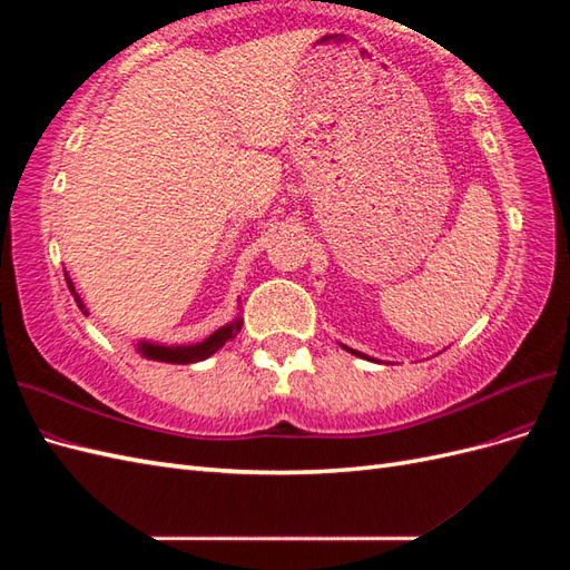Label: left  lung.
<instances>
[{"label":"left lung","mask_w":570,"mask_h":570,"mask_svg":"<svg viewBox=\"0 0 570 570\" xmlns=\"http://www.w3.org/2000/svg\"><path fill=\"white\" fill-rule=\"evenodd\" d=\"M340 347L342 350H347L350 354H354V356H358V358H368V361H375V358H371L368 354H361V352H356V350H352V347H347V344H340Z\"/></svg>","instance_id":"left-lung-1"}]
</instances>
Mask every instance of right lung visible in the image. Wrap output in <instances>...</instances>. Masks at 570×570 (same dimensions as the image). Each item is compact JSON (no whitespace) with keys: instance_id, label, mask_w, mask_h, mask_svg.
Returning a JSON list of instances; mask_svg holds the SVG:
<instances>
[{"instance_id":"obj_1","label":"right lung","mask_w":570,"mask_h":570,"mask_svg":"<svg viewBox=\"0 0 570 570\" xmlns=\"http://www.w3.org/2000/svg\"><path fill=\"white\" fill-rule=\"evenodd\" d=\"M66 275V283H68V289H71V295L76 297V304L80 312L88 316V306L82 304L80 295L76 292L71 278ZM239 327H243V318H233L230 323H226L223 327H218V331H214L209 337L202 340V342H195V344H159V342H149V340H140L137 342V352H140L145 358H151V361H164V364H197V361H204L209 358L212 354H216L223 344L230 342L237 337Z\"/></svg>"}]
</instances>
